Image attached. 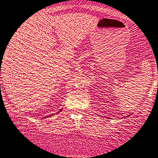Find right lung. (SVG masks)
I'll return each instance as SVG.
<instances>
[{
	"instance_id": "1",
	"label": "right lung",
	"mask_w": 158,
	"mask_h": 158,
	"mask_svg": "<svg viewBox=\"0 0 158 158\" xmlns=\"http://www.w3.org/2000/svg\"><path fill=\"white\" fill-rule=\"evenodd\" d=\"M61 110H62V109H61ZM59 112H60V111H59Z\"/></svg>"
}]
</instances>
